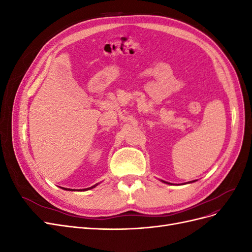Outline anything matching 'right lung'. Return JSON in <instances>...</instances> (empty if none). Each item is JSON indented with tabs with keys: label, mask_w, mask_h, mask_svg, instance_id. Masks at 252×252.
I'll use <instances>...</instances> for the list:
<instances>
[{
	"label": "right lung",
	"mask_w": 252,
	"mask_h": 252,
	"mask_svg": "<svg viewBox=\"0 0 252 252\" xmlns=\"http://www.w3.org/2000/svg\"><path fill=\"white\" fill-rule=\"evenodd\" d=\"M96 185H97V184H95L94 186H91V187H89V188H87V189H84V190H88V189H91V188H94ZM64 189H65V190H69V189H66V188H64Z\"/></svg>",
	"instance_id": "obj_1"
}]
</instances>
